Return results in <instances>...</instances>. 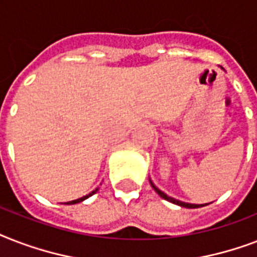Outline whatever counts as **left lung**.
Masks as SVG:
<instances>
[{"mask_svg":"<svg viewBox=\"0 0 257 257\" xmlns=\"http://www.w3.org/2000/svg\"><path fill=\"white\" fill-rule=\"evenodd\" d=\"M221 69H223V68H221ZM151 185H152L153 189L156 191L157 195L160 196V197H163V199H164V200H167V201H169V203L177 204V205H180V207H184V208H200V207H204V204H189V203H184V201H180V200H176V199H173V197H169L168 195H165L164 192L160 191V189H159V188H157L156 185H155V184L152 183V181H151ZM205 205H207V204H205Z\"/></svg>","mask_w":257,"mask_h":257,"instance_id":"8db88e82","label":"left lung"}]
</instances>
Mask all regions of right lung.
Listing matches in <instances>:
<instances>
[{"label": "right lung", "mask_w": 257, "mask_h": 257, "mask_svg": "<svg viewBox=\"0 0 257 257\" xmlns=\"http://www.w3.org/2000/svg\"><path fill=\"white\" fill-rule=\"evenodd\" d=\"M98 191V188H96V189H94V191H92L90 192V193H89V195H86V196H82V197H80V199H77V200H72V201H68V203H65V204H77V203H81V201H84V200L85 199H88L89 196H92V195H94V193H96V192Z\"/></svg>", "instance_id": "1"}]
</instances>
